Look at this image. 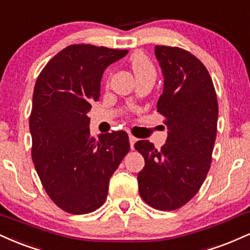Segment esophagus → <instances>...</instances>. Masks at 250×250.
<instances>
[{
  "label": "esophagus",
  "mask_w": 250,
  "mask_h": 250,
  "mask_svg": "<svg viewBox=\"0 0 250 250\" xmlns=\"http://www.w3.org/2000/svg\"><path fill=\"white\" fill-rule=\"evenodd\" d=\"M137 141L136 137H134L133 135H129V143H130V148L134 149V144Z\"/></svg>",
  "instance_id": "esophagus-1"
}]
</instances>
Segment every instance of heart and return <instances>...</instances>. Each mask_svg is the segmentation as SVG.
I'll list each match as a JSON object with an SVG mask.
<instances>
[{"label":"heart","mask_w":250,"mask_h":250,"mask_svg":"<svg viewBox=\"0 0 250 250\" xmlns=\"http://www.w3.org/2000/svg\"><path fill=\"white\" fill-rule=\"evenodd\" d=\"M130 66L133 68L135 77L140 78L146 74H155L154 65L151 64L148 57L142 52H135L130 57Z\"/></svg>","instance_id":"1"}]
</instances>
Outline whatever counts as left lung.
<instances>
[{"label": "left lung", "instance_id": "8db88e82", "mask_svg": "<svg viewBox=\"0 0 250 250\" xmlns=\"http://www.w3.org/2000/svg\"><path fill=\"white\" fill-rule=\"evenodd\" d=\"M155 55L164 78L157 112L167 119V137L159 151L149 141L135 143L146 161L138 191L148 205L172 211L194 197L208 173L218 100L208 71L193 55L164 45L155 46Z\"/></svg>", "mask_w": 250, "mask_h": 250}]
</instances>
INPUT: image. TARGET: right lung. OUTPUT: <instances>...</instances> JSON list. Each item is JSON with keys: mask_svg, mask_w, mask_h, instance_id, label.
I'll use <instances>...</instances> for the list:
<instances>
[{"mask_svg": "<svg viewBox=\"0 0 250 250\" xmlns=\"http://www.w3.org/2000/svg\"><path fill=\"white\" fill-rule=\"evenodd\" d=\"M127 50L70 45L36 81L30 133L32 161L51 200L71 214L104 205L109 179L130 149L123 130L91 136L87 113L100 98L102 74Z\"/></svg>", "mask_w": 250, "mask_h": 250, "instance_id": "right-lung-1", "label": "right lung"}]
</instances>
